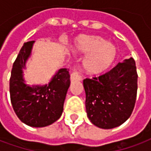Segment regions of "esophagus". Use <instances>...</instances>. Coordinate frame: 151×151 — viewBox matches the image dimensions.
<instances>
[{"label": "esophagus", "mask_w": 151, "mask_h": 151, "mask_svg": "<svg viewBox=\"0 0 151 151\" xmlns=\"http://www.w3.org/2000/svg\"><path fill=\"white\" fill-rule=\"evenodd\" d=\"M80 78H81L80 74H79V73L77 72V71H73V72H72V73L70 74V79H71V81L80 80Z\"/></svg>", "instance_id": "esophagus-1"}]
</instances>
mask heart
<instances>
[{
  "label": "heart",
  "instance_id": "heart-1",
  "mask_svg": "<svg viewBox=\"0 0 151 151\" xmlns=\"http://www.w3.org/2000/svg\"><path fill=\"white\" fill-rule=\"evenodd\" d=\"M77 52L88 55L83 61V70L89 75H98L108 69L117 56L116 47L100 36H83L75 46Z\"/></svg>",
  "mask_w": 151,
  "mask_h": 151
}]
</instances>
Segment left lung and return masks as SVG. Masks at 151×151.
I'll use <instances>...</instances> for the list:
<instances>
[{
	"mask_svg": "<svg viewBox=\"0 0 151 151\" xmlns=\"http://www.w3.org/2000/svg\"><path fill=\"white\" fill-rule=\"evenodd\" d=\"M89 120L101 129H112L125 122L133 112L137 91L135 60L130 57L109 72L83 80Z\"/></svg>",
	"mask_w": 151,
	"mask_h": 151,
	"instance_id": "8db88e82",
	"label": "left lung"
}]
</instances>
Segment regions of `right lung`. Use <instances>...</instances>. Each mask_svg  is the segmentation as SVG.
<instances>
[{"label":"right lung","instance_id":"right-lung-1","mask_svg":"<svg viewBox=\"0 0 151 151\" xmlns=\"http://www.w3.org/2000/svg\"><path fill=\"white\" fill-rule=\"evenodd\" d=\"M35 41L23 44L12 68L9 93L12 106L19 120L31 127H44L59 119L70 85L67 69H60L48 85L30 86L24 83L23 71Z\"/></svg>","mask_w":151,"mask_h":151}]
</instances>
